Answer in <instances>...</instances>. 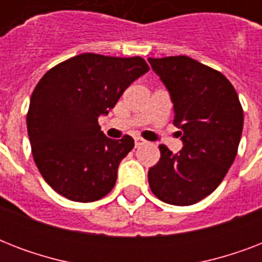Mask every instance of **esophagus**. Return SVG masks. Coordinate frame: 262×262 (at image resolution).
Returning <instances> with one entry per match:
<instances>
[{
	"label": "esophagus",
	"instance_id": "esophagus-1",
	"mask_svg": "<svg viewBox=\"0 0 262 262\" xmlns=\"http://www.w3.org/2000/svg\"><path fill=\"white\" fill-rule=\"evenodd\" d=\"M135 144H136V147H140V145L145 144V140L141 139V137H135Z\"/></svg>",
	"mask_w": 262,
	"mask_h": 262
}]
</instances>
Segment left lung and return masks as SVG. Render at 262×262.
<instances>
[{
    "label": "left lung",
    "instance_id": "left-lung-1",
    "mask_svg": "<svg viewBox=\"0 0 262 262\" xmlns=\"http://www.w3.org/2000/svg\"><path fill=\"white\" fill-rule=\"evenodd\" d=\"M167 88L182 149L159 145V162L148 170L152 193L171 205H191L209 195L235 159L244 110L232 84L220 72L178 55L148 58Z\"/></svg>",
    "mask_w": 262,
    "mask_h": 262
}]
</instances>
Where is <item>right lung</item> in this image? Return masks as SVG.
Segmentation results:
<instances>
[{
	"mask_svg": "<svg viewBox=\"0 0 262 262\" xmlns=\"http://www.w3.org/2000/svg\"><path fill=\"white\" fill-rule=\"evenodd\" d=\"M149 71L141 57L80 54L43 76L31 95L27 130L35 164L58 194L91 203L110 193L130 136L108 139L98 123Z\"/></svg>",
	"mask_w": 262,
	"mask_h": 262,
	"instance_id": "right-lung-1",
	"label": "right lung"
}]
</instances>
